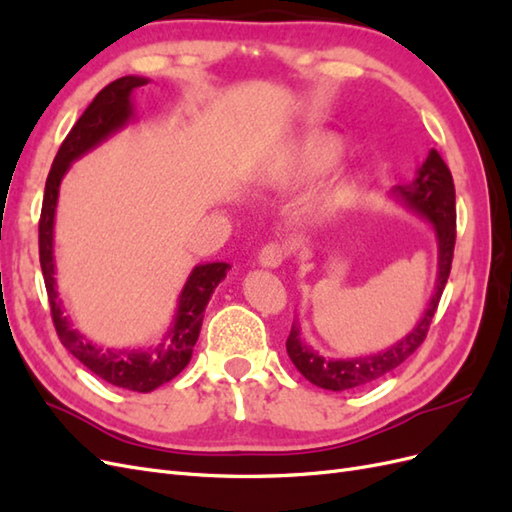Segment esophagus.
<instances>
[{"label":"esophagus","mask_w":512,"mask_h":512,"mask_svg":"<svg viewBox=\"0 0 512 512\" xmlns=\"http://www.w3.org/2000/svg\"><path fill=\"white\" fill-rule=\"evenodd\" d=\"M286 256H288V247L284 243H280V241H271V243H267L260 250L258 262H260L262 267L275 269V267L282 265V262L286 260Z\"/></svg>","instance_id":"esophagus-1"}]
</instances>
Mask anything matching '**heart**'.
Segmentation results:
<instances>
[{
	"mask_svg": "<svg viewBox=\"0 0 512 512\" xmlns=\"http://www.w3.org/2000/svg\"><path fill=\"white\" fill-rule=\"evenodd\" d=\"M342 145L335 138H305L288 145L271 168V181L277 185H301L320 177L337 162Z\"/></svg>",
	"mask_w": 512,
	"mask_h": 512,
	"instance_id": "heart-1",
	"label": "heart"
}]
</instances>
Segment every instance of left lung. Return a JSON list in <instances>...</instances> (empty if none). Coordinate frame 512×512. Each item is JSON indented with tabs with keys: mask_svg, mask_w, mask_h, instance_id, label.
<instances>
[{
	"mask_svg": "<svg viewBox=\"0 0 512 512\" xmlns=\"http://www.w3.org/2000/svg\"><path fill=\"white\" fill-rule=\"evenodd\" d=\"M393 194L399 200H404L412 211L429 220L433 224V230H436V239H438L436 294L431 297L425 316L412 329V333H408L401 342H397L386 352L359 356V359H346V361L324 359V356L305 346L299 337V329L292 327L286 339V350H288L290 361L309 382L320 386V389H327V391L356 389V386H363V384H369L371 380L386 376L389 371H393L395 367L404 363L408 356L425 342L433 314H436L440 297L444 292L446 280L448 275H451L455 237H457L455 183H453L451 170H448L440 153L436 149H431L423 166L418 168L416 177L406 185H397Z\"/></svg>",
	"mask_w": 512,
	"mask_h": 512,
	"instance_id": "obj_1",
	"label": "left lung"
}]
</instances>
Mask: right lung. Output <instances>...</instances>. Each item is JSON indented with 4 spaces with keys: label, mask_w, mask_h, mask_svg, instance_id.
I'll list each match as a JSON object with an SVG mask.
<instances>
[{
    "label": "right lung",
    "mask_w": 512,
    "mask_h": 512,
    "mask_svg": "<svg viewBox=\"0 0 512 512\" xmlns=\"http://www.w3.org/2000/svg\"><path fill=\"white\" fill-rule=\"evenodd\" d=\"M147 85V79L138 76H121V79L108 83L94 98L85 113L74 123L70 134L61 143L57 156L53 160L51 173L46 177L42 213L38 224V245H40V267L44 275L46 294H49L51 316L59 342L64 344L76 359H79L89 371L108 384L121 386V389L149 393L158 389L160 384L173 380L183 367L190 363L192 350L200 333V324L205 318V307L211 294L224 277L230 265L226 262H209L198 265L185 282L173 329L168 331L164 342L153 350H104L94 346L76 333L57 301L55 290V260H53V220L59 196L61 177L66 175L70 164L81 158L83 153L94 149L106 136H111L134 115L132 91Z\"/></svg>",
    "instance_id": "1"
}]
</instances>
